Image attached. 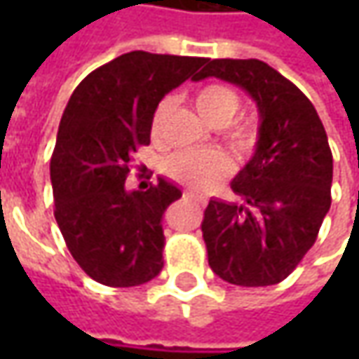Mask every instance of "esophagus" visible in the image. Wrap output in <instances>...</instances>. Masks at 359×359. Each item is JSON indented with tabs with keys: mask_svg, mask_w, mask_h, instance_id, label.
<instances>
[{
	"mask_svg": "<svg viewBox=\"0 0 359 359\" xmlns=\"http://www.w3.org/2000/svg\"><path fill=\"white\" fill-rule=\"evenodd\" d=\"M184 196H186L187 200H194L196 203H200V205H205V198L200 196V194H196V191H191V189H186V191H184Z\"/></svg>",
	"mask_w": 359,
	"mask_h": 359,
	"instance_id": "1",
	"label": "esophagus"
}]
</instances>
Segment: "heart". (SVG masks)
Instances as JSON below:
<instances>
[{
	"label": "heart",
	"instance_id": "b5f03b06",
	"mask_svg": "<svg viewBox=\"0 0 359 359\" xmlns=\"http://www.w3.org/2000/svg\"><path fill=\"white\" fill-rule=\"evenodd\" d=\"M196 109L210 126L222 128L226 133L229 145L248 156L257 144V123L248 116L233 118L240 109V95L233 88L226 83H210L196 93ZM170 107V100H161L151 116V131L158 133L163 116ZM168 175L191 187L208 191L215 187L222 180H226L231 172V161L219 149H205V151H177L165 161Z\"/></svg>",
	"mask_w": 359,
	"mask_h": 359
}]
</instances>
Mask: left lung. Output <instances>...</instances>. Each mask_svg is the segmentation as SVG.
Returning a JSON list of instances; mask_svg holds the SVG:
<instances>
[{"mask_svg":"<svg viewBox=\"0 0 359 359\" xmlns=\"http://www.w3.org/2000/svg\"><path fill=\"white\" fill-rule=\"evenodd\" d=\"M205 77L240 86L259 111L254 156L231 182L243 203L210 200L203 214L210 268L233 285L280 283L316 243L332 205L324 123L290 79L259 60H210L194 81Z\"/></svg>","mask_w":359,"mask_h":359,"instance_id":"left-lung-1","label":"left lung"}]
</instances>
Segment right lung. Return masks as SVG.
<instances>
[{
	"instance_id": "1",
	"label": "right lung",
	"mask_w": 359,
	"mask_h": 359,
	"mask_svg": "<svg viewBox=\"0 0 359 359\" xmlns=\"http://www.w3.org/2000/svg\"><path fill=\"white\" fill-rule=\"evenodd\" d=\"M205 57L123 53L86 77L63 111L51 156L55 222L74 259L109 287L142 285L163 268L161 217L182 189L158 177L126 189L133 154L149 145L151 116L165 93Z\"/></svg>"
}]
</instances>
